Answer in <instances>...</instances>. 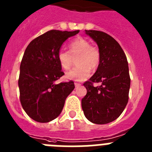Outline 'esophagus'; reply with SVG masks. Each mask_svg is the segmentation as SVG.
<instances>
[{
	"label": "esophagus",
	"instance_id": "obj_1",
	"mask_svg": "<svg viewBox=\"0 0 152 152\" xmlns=\"http://www.w3.org/2000/svg\"><path fill=\"white\" fill-rule=\"evenodd\" d=\"M75 85L76 88H77V87H79V86H80V83H77V82H75Z\"/></svg>",
	"mask_w": 152,
	"mask_h": 152
}]
</instances>
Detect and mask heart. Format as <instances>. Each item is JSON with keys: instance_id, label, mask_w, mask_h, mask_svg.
<instances>
[{"instance_id": "b5f03b06", "label": "heart", "mask_w": 152, "mask_h": 152, "mask_svg": "<svg viewBox=\"0 0 152 152\" xmlns=\"http://www.w3.org/2000/svg\"><path fill=\"white\" fill-rule=\"evenodd\" d=\"M77 66L66 74V78L70 80H84L88 77L91 71H95L100 62V52L86 39L78 37L71 41L68 44V51H58V61L61 68L68 71L72 68L75 58Z\"/></svg>"}]
</instances>
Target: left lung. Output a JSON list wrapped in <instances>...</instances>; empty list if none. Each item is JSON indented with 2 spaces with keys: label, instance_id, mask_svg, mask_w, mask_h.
<instances>
[{
  "label": "left lung",
  "instance_id": "8db88e82",
  "mask_svg": "<svg viewBox=\"0 0 152 152\" xmlns=\"http://www.w3.org/2000/svg\"><path fill=\"white\" fill-rule=\"evenodd\" d=\"M96 42L100 62L95 74L84 83L87 94L81 100L86 118L95 124L117 119L129 100L130 76L124 51L112 36L98 30H85ZM94 83H100L97 87Z\"/></svg>",
  "mask_w": 152,
  "mask_h": 152
}]
</instances>
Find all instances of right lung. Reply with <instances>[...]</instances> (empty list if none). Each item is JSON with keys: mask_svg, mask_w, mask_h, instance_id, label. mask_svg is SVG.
I'll use <instances>...</instances> for the list:
<instances>
[{"mask_svg": "<svg viewBox=\"0 0 152 152\" xmlns=\"http://www.w3.org/2000/svg\"><path fill=\"white\" fill-rule=\"evenodd\" d=\"M78 33L52 29L32 40L26 47L20 68V100L25 112L35 121L48 123L58 117L75 88L73 80L55 82L64 75L58 52L67 39Z\"/></svg>", "mask_w": 152, "mask_h": 152, "instance_id": "add662e5", "label": "right lung"}]
</instances>
